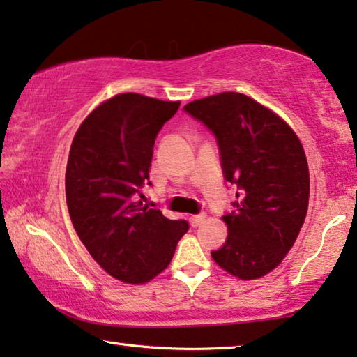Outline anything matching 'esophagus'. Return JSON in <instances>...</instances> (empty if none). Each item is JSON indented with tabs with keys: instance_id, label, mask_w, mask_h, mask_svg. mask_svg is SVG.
I'll use <instances>...</instances> for the list:
<instances>
[{
	"instance_id": "1",
	"label": "esophagus",
	"mask_w": 357,
	"mask_h": 357,
	"mask_svg": "<svg viewBox=\"0 0 357 357\" xmlns=\"http://www.w3.org/2000/svg\"><path fill=\"white\" fill-rule=\"evenodd\" d=\"M205 215H194V216H190L189 218V221H190V226L192 227H197V226H200L202 222L205 221Z\"/></svg>"
}]
</instances>
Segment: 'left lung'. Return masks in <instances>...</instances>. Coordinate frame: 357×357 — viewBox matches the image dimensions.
I'll use <instances>...</instances> for the list:
<instances>
[{
  "label": "left lung",
  "mask_w": 357,
  "mask_h": 357,
  "mask_svg": "<svg viewBox=\"0 0 357 357\" xmlns=\"http://www.w3.org/2000/svg\"><path fill=\"white\" fill-rule=\"evenodd\" d=\"M216 137L222 176L236 202L222 220L227 237L211 257L238 279L252 280L279 266L305 222L310 172L294 130L241 93H221L184 105Z\"/></svg>",
  "instance_id": "1"
}]
</instances>
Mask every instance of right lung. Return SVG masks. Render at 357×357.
<instances>
[{
    "instance_id": "add662e5",
    "label": "right lung",
    "mask_w": 357,
    "mask_h": 357,
    "mask_svg": "<svg viewBox=\"0 0 357 357\" xmlns=\"http://www.w3.org/2000/svg\"><path fill=\"white\" fill-rule=\"evenodd\" d=\"M181 102L136 93L105 100L73 137L66 197L79 241L104 271L128 284H144L172 261L188 221L149 208L144 185L155 137Z\"/></svg>"
}]
</instances>
